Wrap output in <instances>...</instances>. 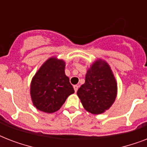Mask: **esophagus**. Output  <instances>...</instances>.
Masks as SVG:
<instances>
[{
    "mask_svg": "<svg viewBox=\"0 0 147 147\" xmlns=\"http://www.w3.org/2000/svg\"><path fill=\"white\" fill-rule=\"evenodd\" d=\"M73 88H74V90H75V92H77V91H78V85H74L73 86Z\"/></svg>",
    "mask_w": 147,
    "mask_h": 147,
    "instance_id": "obj_1",
    "label": "esophagus"
}]
</instances>
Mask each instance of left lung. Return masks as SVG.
Returning <instances> with one entry per match:
<instances>
[{
	"label": "left lung",
	"mask_w": 147,
	"mask_h": 147,
	"mask_svg": "<svg viewBox=\"0 0 147 147\" xmlns=\"http://www.w3.org/2000/svg\"><path fill=\"white\" fill-rule=\"evenodd\" d=\"M117 86L109 65L101 59L92 65L85 76V82L77 94L83 107L93 114H102L115 100Z\"/></svg>",
	"instance_id": "obj_1"
}]
</instances>
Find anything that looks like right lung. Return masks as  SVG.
<instances>
[{
	"mask_svg": "<svg viewBox=\"0 0 147 147\" xmlns=\"http://www.w3.org/2000/svg\"><path fill=\"white\" fill-rule=\"evenodd\" d=\"M65 66L63 60L50 58L33 76L30 95L38 110L46 113L57 111L66 98L75 92L65 74Z\"/></svg>",
	"mask_w": 147,
	"mask_h": 147,
	"instance_id": "obj_1",
	"label": "right lung"
}]
</instances>
